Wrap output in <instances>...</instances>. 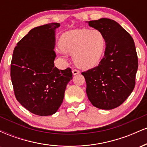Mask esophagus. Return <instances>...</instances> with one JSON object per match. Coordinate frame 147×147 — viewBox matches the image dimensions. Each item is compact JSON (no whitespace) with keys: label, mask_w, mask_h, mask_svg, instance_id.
I'll use <instances>...</instances> for the list:
<instances>
[{"label":"esophagus","mask_w":147,"mask_h":147,"mask_svg":"<svg viewBox=\"0 0 147 147\" xmlns=\"http://www.w3.org/2000/svg\"><path fill=\"white\" fill-rule=\"evenodd\" d=\"M72 72V74H73V75H77V74L80 73L79 70H77V69H73Z\"/></svg>","instance_id":"obj_1"}]
</instances>
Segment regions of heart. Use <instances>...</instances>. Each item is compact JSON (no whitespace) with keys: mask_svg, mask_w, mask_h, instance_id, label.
Returning a JSON list of instances; mask_svg holds the SVG:
<instances>
[{"mask_svg":"<svg viewBox=\"0 0 147 147\" xmlns=\"http://www.w3.org/2000/svg\"><path fill=\"white\" fill-rule=\"evenodd\" d=\"M57 53L72 56L75 65L87 70L95 67L102 59L105 51L106 39L98 30L75 29L64 33L61 36Z\"/></svg>","mask_w":147,"mask_h":147,"instance_id":"obj_1","label":"heart"}]
</instances>
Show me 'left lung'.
Instances as JSON below:
<instances>
[{
	"label": "left lung",
	"instance_id": "obj_1",
	"mask_svg": "<svg viewBox=\"0 0 147 147\" xmlns=\"http://www.w3.org/2000/svg\"><path fill=\"white\" fill-rule=\"evenodd\" d=\"M88 23L102 32L106 45L99 65L82 72L86 93L94 106L111 110L120 106L134 89L138 68L136 46L130 34L113 20L103 18Z\"/></svg>",
	"mask_w": 147,
	"mask_h": 147
}]
</instances>
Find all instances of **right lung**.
Here are the masks:
<instances>
[{
  "mask_svg": "<svg viewBox=\"0 0 147 147\" xmlns=\"http://www.w3.org/2000/svg\"><path fill=\"white\" fill-rule=\"evenodd\" d=\"M58 23L36 27L18 42L11 62V79L18 102L40 116L58 111L72 79L70 68L55 67V30Z\"/></svg>",
  "mask_w": 147,
  "mask_h": 147,
  "instance_id": "add662e5",
  "label": "right lung"
}]
</instances>
